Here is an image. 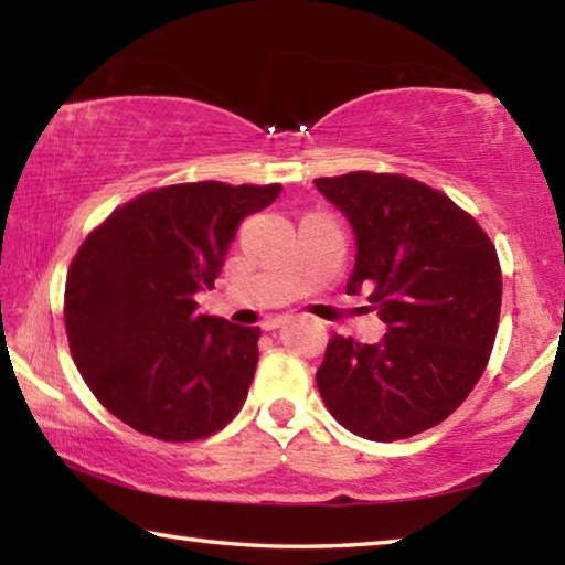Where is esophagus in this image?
Returning <instances> with one entry per match:
<instances>
[{
  "mask_svg": "<svg viewBox=\"0 0 565 565\" xmlns=\"http://www.w3.org/2000/svg\"><path fill=\"white\" fill-rule=\"evenodd\" d=\"M284 323H286V317H274V319H266V321L262 323V329H264V331H274V329L284 327Z\"/></svg>",
  "mask_w": 565,
  "mask_h": 565,
  "instance_id": "obj_1",
  "label": "esophagus"
}]
</instances>
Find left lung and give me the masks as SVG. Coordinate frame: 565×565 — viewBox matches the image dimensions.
Instances as JSON below:
<instances>
[{"label":"left lung","instance_id":"1","mask_svg":"<svg viewBox=\"0 0 565 565\" xmlns=\"http://www.w3.org/2000/svg\"><path fill=\"white\" fill-rule=\"evenodd\" d=\"M347 214L356 264L347 294H369L379 343L333 337L317 371L331 416L369 441L438 426L489 363L501 313L495 246L441 191L401 174L313 179Z\"/></svg>","mask_w":565,"mask_h":565}]
</instances>
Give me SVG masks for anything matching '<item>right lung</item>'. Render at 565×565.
Segmentation results:
<instances>
[{"label":"right lung","mask_w":565,"mask_h":565,"mask_svg":"<svg viewBox=\"0 0 565 565\" xmlns=\"http://www.w3.org/2000/svg\"><path fill=\"white\" fill-rule=\"evenodd\" d=\"M281 186L196 181L147 191L84 238L64 327L99 404L134 431L196 441L232 420L254 381L259 327L199 313L236 226Z\"/></svg>","instance_id":"right-lung-1"}]
</instances>
